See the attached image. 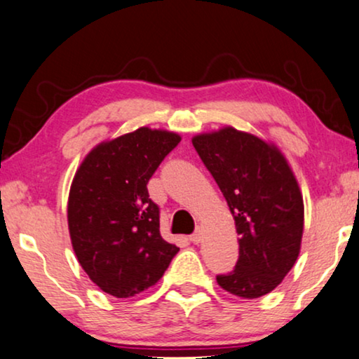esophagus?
<instances>
[{
	"label": "esophagus",
	"mask_w": 359,
	"mask_h": 359,
	"mask_svg": "<svg viewBox=\"0 0 359 359\" xmlns=\"http://www.w3.org/2000/svg\"><path fill=\"white\" fill-rule=\"evenodd\" d=\"M190 241L194 242V244H200L201 241H203V234H201V231H196L194 234L190 236Z\"/></svg>",
	"instance_id": "obj_1"
}]
</instances>
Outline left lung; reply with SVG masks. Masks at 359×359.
<instances>
[{
    "label": "left lung",
    "mask_w": 359,
    "mask_h": 359,
    "mask_svg": "<svg viewBox=\"0 0 359 359\" xmlns=\"http://www.w3.org/2000/svg\"><path fill=\"white\" fill-rule=\"evenodd\" d=\"M228 201L239 260L216 281L231 294L265 296L290 273L301 252L304 201L286 156L271 141L226 127L191 138Z\"/></svg>",
    "instance_id": "left-lung-1"
}]
</instances>
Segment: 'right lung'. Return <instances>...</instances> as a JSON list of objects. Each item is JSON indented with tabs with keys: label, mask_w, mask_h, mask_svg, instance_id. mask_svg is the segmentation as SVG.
<instances>
[{
	"label": "right lung",
	"mask_w": 359,
	"mask_h": 359,
	"mask_svg": "<svg viewBox=\"0 0 359 359\" xmlns=\"http://www.w3.org/2000/svg\"><path fill=\"white\" fill-rule=\"evenodd\" d=\"M169 130L140 127L86 154L68 196V229L79 265L100 290L131 297L154 286L179 247L159 232L148 182L180 143Z\"/></svg>",
	"instance_id": "obj_1"
}]
</instances>
